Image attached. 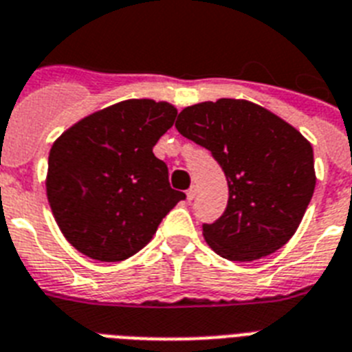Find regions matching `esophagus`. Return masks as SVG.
<instances>
[{
  "mask_svg": "<svg viewBox=\"0 0 352 352\" xmlns=\"http://www.w3.org/2000/svg\"><path fill=\"white\" fill-rule=\"evenodd\" d=\"M195 195H197V190L195 188H193V186H191L190 190L186 191V199H188V201H193V199H195Z\"/></svg>",
  "mask_w": 352,
  "mask_h": 352,
  "instance_id": "obj_1",
  "label": "esophagus"
}]
</instances>
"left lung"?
<instances>
[{"label": "left lung", "mask_w": 352, "mask_h": 352, "mask_svg": "<svg viewBox=\"0 0 352 352\" xmlns=\"http://www.w3.org/2000/svg\"><path fill=\"white\" fill-rule=\"evenodd\" d=\"M175 128L224 170L228 206L221 219L202 226L217 255L262 258L295 235L316 184L313 146L296 128L244 99L184 108Z\"/></svg>", "instance_id": "left-lung-1"}]
</instances>
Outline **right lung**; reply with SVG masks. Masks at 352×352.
<instances>
[{"label":"right lung","instance_id":"right-lung-1","mask_svg":"<svg viewBox=\"0 0 352 352\" xmlns=\"http://www.w3.org/2000/svg\"><path fill=\"white\" fill-rule=\"evenodd\" d=\"M177 108L128 99L85 117L52 144L47 197L59 230L82 255L121 262L142 250L182 191L153 146Z\"/></svg>","mask_w":352,"mask_h":352}]
</instances>
